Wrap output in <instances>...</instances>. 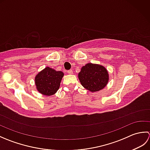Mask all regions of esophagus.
<instances>
[{
    "label": "esophagus",
    "instance_id": "1",
    "mask_svg": "<svg viewBox=\"0 0 150 150\" xmlns=\"http://www.w3.org/2000/svg\"><path fill=\"white\" fill-rule=\"evenodd\" d=\"M68 74H69V75H72V74H73V71H72L71 69L68 70Z\"/></svg>",
    "mask_w": 150,
    "mask_h": 150
}]
</instances>
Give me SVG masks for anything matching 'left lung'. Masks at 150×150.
<instances>
[{
    "mask_svg": "<svg viewBox=\"0 0 150 150\" xmlns=\"http://www.w3.org/2000/svg\"><path fill=\"white\" fill-rule=\"evenodd\" d=\"M78 77L82 86L91 92L102 90L109 82V73L104 66L88 63L82 66Z\"/></svg>",
    "mask_w": 150,
    "mask_h": 150,
    "instance_id": "left-lung-1",
    "label": "left lung"
}]
</instances>
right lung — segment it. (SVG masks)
Returning <instances> with one entry per match:
<instances>
[{
  "mask_svg": "<svg viewBox=\"0 0 150 150\" xmlns=\"http://www.w3.org/2000/svg\"><path fill=\"white\" fill-rule=\"evenodd\" d=\"M64 73L56 71L50 67H46L35 77L37 90L42 95L51 96L55 95L60 88Z\"/></svg>",
  "mask_w": 150,
  "mask_h": 150,
  "instance_id": "obj_1",
  "label": "right lung"
}]
</instances>
